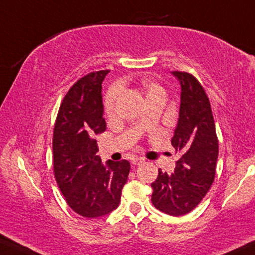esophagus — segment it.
Instances as JSON below:
<instances>
[{"label":"esophagus","instance_id":"esophagus-1","mask_svg":"<svg viewBox=\"0 0 255 255\" xmlns=\"http://www.w3.org/2000/svg\"><path fill=\"white\" fill-rule=\"evenodd\" d=\"M144 161H145V160H144L143 158H134V159H132L131 162H132V165L138 166V165H142Z\"/></svg>","mask_w":255,"mask_h":255}]
</instances>
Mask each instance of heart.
Returning <instances> with one entry per match:
<instances>
[{
  "mask_svg": "<svg viewBox=\"0 0 255 255\" xmlns=\"http://www.w3.org/2000/svg\"><path fill=\"white\" fill-rule=\"evenodd\" d=\"M140 85H142V88L144 90V93H145L146 100H151V98L159 96V95H165V90L162 88V86L159 82L155 81V80L144 78L142 81H140ZM120 94L121 88L118 85L112 86L111 88L108 90V93H106L104 98V108L106 112H113V110L116 108L117 101L119 100L120 97Z\"/></svg>",
  "mask_w": 255,
  "mask_h": 255,
  "instance_id": "b5f03b06",
  "label": "heart"
}]
</instances>
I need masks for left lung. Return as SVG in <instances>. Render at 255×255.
Returning a JSON list of instances; mask_svg holds the SVG:
<instances>
[{"label": "left lung", "instance_id": "left-lung-1", "mask_svg": "<svg viewBox=\"0 0 255 255\" xmlns=\"http://www.w3.org/2000/svg\"><path fill=\"white\" fill-rule=\"evenodd\" d=\"M181 83V105L172 145L180 154L172 175L158 169L151 184L152 204L168 215L191 212L214 181L219 154L211 103L204 87L191 73L173 71Z\"/></svg>", "mask_w": 255, "mask_h": 255}]
</instances>
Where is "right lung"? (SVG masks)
<instances>
[{
    "mask_svg": "<svg viewBox=\"0 0 255 255\" xmlns=\"http://www.w3.org/2000/svg\"><path fill=\"white\" fill-rule=\"evenodd\" d=\"M109 70L80 78L63 98L52 137L57 184L72 210L85 218H98L119 206L130 164L97 155L95 135L106 129L102 82Z\"/></svg>",
    "mask_w": 255,
    "mask_h": 255,
    "instance_id": "add662e5",
    "label": "right lung"
}]
</instances>
